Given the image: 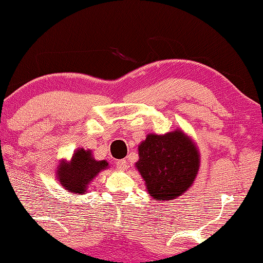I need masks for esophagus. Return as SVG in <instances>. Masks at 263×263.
I'll return each instance as SVG.
<instances>
[{"mask_svg": "<svg viewBox=\"0 0 263 263\" xmlns=\"http://www.w3.org/2000/svg\"><path fill=\"white\" fill-rule=\"evenodd\" d=\"M116 165L119 170H125L127 167V163H126V160H125V159H120V160H117Z\"/></svg>", "mask_w": 263, "mask_h": 263, "instance_id": "obj_1", "label": "esophagus"}]
</instances>
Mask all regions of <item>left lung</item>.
<instances>
[{
    "instance_id": "obj_1",
    "label": "left lung",
    "mask_w": 263,
    "mask_h": 263,
    "mask_svg": "<svg viewBox=\"0 0 263 263\" xmlns=\"http://www.w3.org/2000/svg\"><path fill=\"white\" fill-rule=\"evenodd\" d=\"M138 150L136 166L151 197L171 201L194 183L199 167L198 150L182 131L147 135Z\"/></svg>"
}]
</instances>
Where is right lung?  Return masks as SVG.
<instances>
[{"label": "right lung", "instance_id": "right-lung-1", "mask_svg": "<svg viewBox=\"0 0 263 263\" xmlns=\"http://www.w3.org/2000/svg\"><path fill=\"white\" fill-rule=\"evenodd\" d=\"M107 165L106 160L98 162L91 152L81 148L74 154L70 163L64 162L59 165L58 178L70 193L85 194L88 183Z\"/></svg>", "mask_w": 263, "mask_h": 263}]
</instances>
